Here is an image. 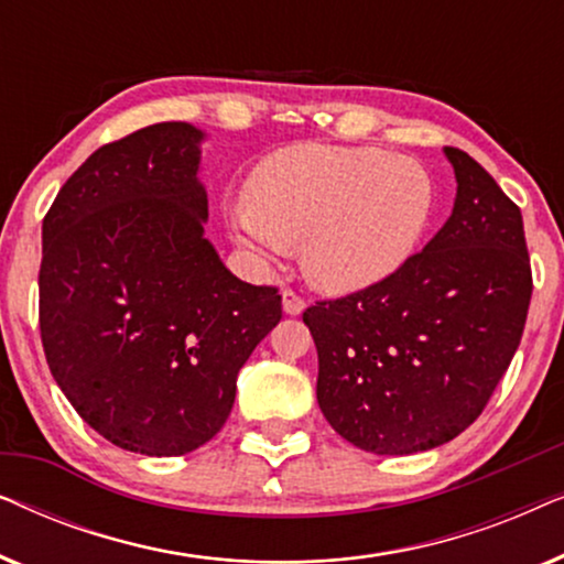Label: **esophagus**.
I'll use <instances>...</instances> for the list:
<instances>
[{"mask_svg": "<svg viewBox=\"0 0 564 564\" xmlns=\"http://www.w3.org/2000/svg\"><path fill=\"white\" fill-rule=\"evenodd\" d=\"M282 307H284V313H288V315H300L305 311V297L297 295L295 290L288 288L282 292Z\"/></svg>", "mask_w": 564, "mask_h": 564, "instance_id": "34e87169", "label": "esophagus"}]
</instances>
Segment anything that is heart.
<instances>
[{"label": "heart", "mask_w": 564, "mask_h": 564, "mask_svg": "<svg viewBox=\"0 0 564 564\" xmlns=\"http://www.w3.org/2000/svg\"><path fill=\"white\" fill-rule=\"evenodd\" d=\"M434 207L436 184L415 159L305 143L253 169L230 228L267 257L303 243L307 280L328 292H357L413 257Z\"/></svg>", "instance_id": "heart-1"}]
</instances>
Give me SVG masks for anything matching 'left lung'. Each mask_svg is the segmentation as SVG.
Instances as JSON below:
<instances>
[{
  "label": "left lung",
  "mask_w": 564,
  "mask_h": 564,
  "mask_svg": "<svg viewBox=\"0 0 564 564\" xmlns=\"http://www.w3.org/2000/svg\"><path fill=\"white\" fill-rule=\"evenodd\" d=\"M452 218L395 274L303 313L318 349V405L372 454H413L459 436L506 375L531 300L519 205L469 156Z\"/></svg>",
  "instance_id": "8db88e82"
}]
</instances>
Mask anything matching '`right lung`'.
<instances>
[{"mask_svg": "<svg viewBox=\"0 0 564 564\" xmlns=\"http://www.w3.org/2000/svg\"><path fill=\"white\" fill-rule=\"evenodd\" d=\"M203 133L156 122L97 149L43 218L41 338L53 380L107 442L180 457L218 434L236 377L282 318L203 236Z\"/></svg>", "mask_w": 564, "mask_h": 564, "instance_id": "1", "label": "right lung"}]
</instances>
